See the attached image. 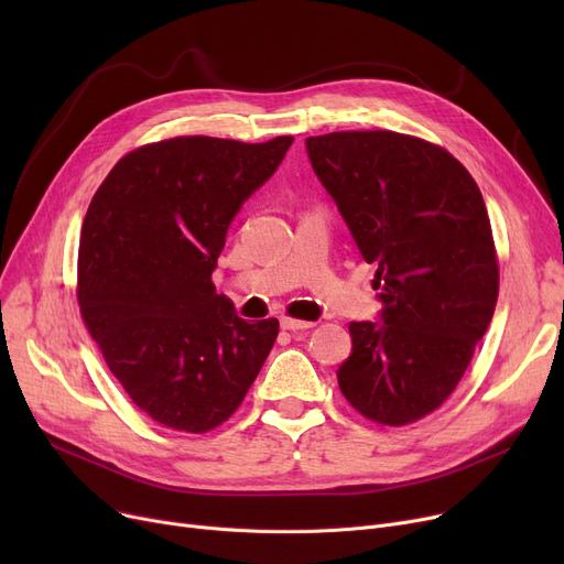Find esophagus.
Instances as JSON below:
<instances>
[{"mask_svg":"<svg viewBox=\"0 0 564 564\" xmlns=\"http://www.w3.org/2000/svg\"><path fill=\"white\" fill-rule=\"evenodd\" d=\"M281 327L288 332H306L313 327V322L306 319H294V317H281Z\"/></svg>","mask_w":564,"mask_h":564,"instance_id":"esophagus-1","label":"esophagus"}]
</instances>
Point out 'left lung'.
Masks as SVG:
<instances>
[{"mask_svg": "<svg viewBox=\"0 0 564 564\" xmlns=\"http://www.w3.org/2000/svg\"><path fill=\"white\" fill-rule=\"evenodd\" d=\"M366 262L381 319L351 322L338 387L361 416L409 425L457 389L498 300L485 198L446 148L391 130L306 139Z\"/></svg>", "mask_w": 564, "mask_h": 564, "instance_id": "8db88e82", "label": "left lung"}]
</instances>
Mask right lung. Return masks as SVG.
<instances>
[{
    "mask_svg": "<svg viewBox=\"0 0 564 564\" xmlns=\"http://www.w3.org/2000/svg\"><path fill=\"white\" fill-rule=\"evenodd\" d=\"M290 143L198 134L145 143L116 162L88 205L82 319L130 400L164 427H219L274 347L279 319L237 317L213 272L232 217Z\"/></svg>",
    "mask_w": 564,
    "mask_h": 564,
    "instance_id": "1",
    "label": "right lung"
}]
</instances>
